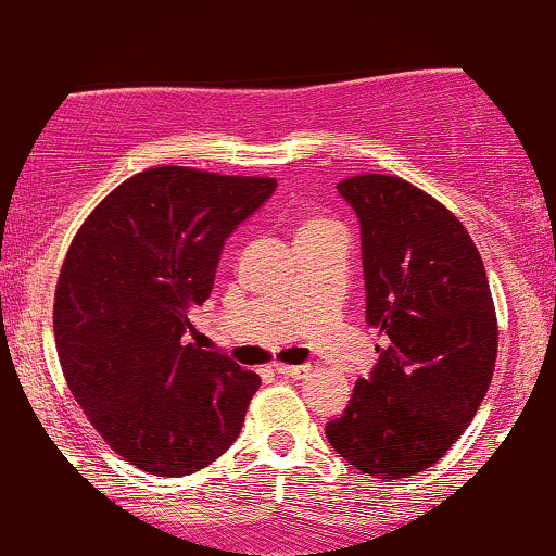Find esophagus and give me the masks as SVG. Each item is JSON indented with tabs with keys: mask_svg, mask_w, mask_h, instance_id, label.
Segmentation results:
<instances>
[{
	"mask_svg": "<svg viewBox=\"0 0 556 556\" xmlns=\"http://www.w3.org/2000/svg\"><path fill=\"white\" fill-rule=\"evenodd\" d=\"M274 371L287 376V379H303L311 368L308 366H285V363H277V366H274Z\"/></svg>",
	"mask_w": 556,
	"mask_h": 556,
	"instance_id": "1",
	"label": "esophagus"
}]
</instances>
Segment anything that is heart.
Wrapping results in <instances>:
<instances>
[{
    "instance_id": "obj_1",
    "label": "heart",
    "mask_w": 556,
    "mask_h": 556,
    "mask_svg": "<svg viewBox=\"0 0 556 556\" xmlns=\"http://www.w3.org/2000/svg\"><path fill=\"white\" fill-rule=\"evenodd\" d=\"M331 222H327V219H305L303 225H300V229L298 232H308V229H318V227H329Z\"/></svg>"
}]
</instances>
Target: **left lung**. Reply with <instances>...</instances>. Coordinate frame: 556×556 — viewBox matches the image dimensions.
<instances>
[{
    "label": "left lung",
    "mask_w": 556,
    "mask_h": 556,
    "mask_svg": "<svg viewBox=\"0 0 556 556\" xmlns=\"http://www.w3.org/2000/svg\"><path fill=\"white\" fill-rule=\"evenodd\" d=\"M337 190L361 219L366 321L387 344L327 439L394 481L431 468L473 420L496 366V311L476 242L437 198L394 175Z\"/></svg>",
    "instance_id": "1"
}]
</instances>
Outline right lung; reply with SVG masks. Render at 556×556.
I'll return each mask as SVG.
<instances>
[{"instance_id": "right-lung-1", "label": "right lung", "mask_w": 556, "mask_h": 556, "mask_svg": "<svg viewBox=\"0 0 556 556\" xmlns=\"http://www.w3.org/2000/svg\"><path fill=\"white\" fill-rule=\"evenodd\" d=\"M274 177L151 167L112 190L67 248L54 290L62 374L96 431L151 476H190L232 446L261 384L190 342L227 235Z\"/></svg>"}]
</instances>
